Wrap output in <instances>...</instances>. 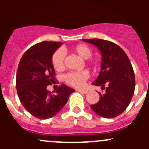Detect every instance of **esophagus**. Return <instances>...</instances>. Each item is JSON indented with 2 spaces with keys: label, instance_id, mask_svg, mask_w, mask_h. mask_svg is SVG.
Returning <instances> with one entry per match:
<instances>
[{
  "label": "esophagus",
  "instance_id": "34e87169",
  "mask_svg": "<svg viewBox=\"0 0 149 149\" xmlns=\"http://www.w3.org/2000/svg\"><path fill=\"white\" fill-rule=\"evenodd\" d=\"M77 91H79V93H81V94H86L87 92H88V91H86V90H77Z\"/></svg>",
  "mask_w": 149,
  "mask_h": 149
}]
</instances>
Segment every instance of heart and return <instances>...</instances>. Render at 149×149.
I'll return each instance as SVG.
<instances>
[{
    "label": "heart",
    "mask_w": 149,
    "mask_h": 149,
    "mask_svg": "<svg viewBox=\"0 0 149 149\" xmlns=\"http://www.w3.org/2000/svg\"><path fill=\"white\" fill-rule=\"evenodd\" d=\"M73 52L76 54L81 59L87 60L92 55V49L88 45L84 44H79L73 48ZM65 52L62 49H58L52 57V64L55 70H61L65 66ZM91 66L95 67L97 65V61L90 59L88 61ZM89 78V73L88 70H82L80 72H70L65 75L63 79L68 85L75 88H83L85 82Z\"/></svg>",
    "instance_id": "1"
}]
</instances>
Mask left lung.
Returning a JSON list of instances; mask_svg holds the SVG:
<instances>
[{"instance_id":"left-lung-1","label":"left lung","mask_w":149,"mask_h":149,"mask_svg":"<svg viewBox=\"0 0 149 149\" xmlns=\"http://www.w3.org/2000/svg\"><path fill=\"white\" fill-rule=\"evenodd\" d=\"M84 41L97 46L102 56L101 71L92 84L101 86L105 93H99L100 100L91 105V109L102 118H115L125 110L134 94L136 80L131 63L124 50L112 42L101 39Z\"/></svg>"}]
</instances>
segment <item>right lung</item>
Masks as SVG:
<instances>
[{
  "label": "right lung",
  "mask_w": 149,
  "mask_h": 149,
  "mask_svg": "<svg viewBox=\"0 0 149 149\" xmlns=\"http://www.w3.org/2000/svg\"><path fill=\"white\" fill-rule=\"evenodd\" d=\"M58 42H42L24 53L16 73V89L19 100L31 115L39 119L55 116L75 91L62 84L52 95L47 86L55 82L52 56L62 45Z\"/></svg>",
  "instance_id": "right-lung-1"
}]
</instances>
